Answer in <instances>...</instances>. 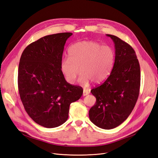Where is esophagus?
Masks as SVG:
<instances>
[{"instance_id": "1", "label": "esophagus", "mask_w": 158, "mask_h": 158, "mask_svg": "<svg viewBox=\"0 0 158 158\" xmlns=\"http://www.w3.org/2000/svg\"><path fill=\"white\" fill-rule=\"evenodd\" d=\"M89 94V90H88V89H84L83 90V94H82L83 96H85V95H88Z\"/></svg>"}]
</instances>
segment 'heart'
Here are the masks:
<instances>
[{
	"label": "heart",
	"instance_id": "1",
	"mask_svg": "<svg viewBox=\"0 0 158 158\" xmlns=\"http://www.w3.org/2000/svg\"><path fill=\"white\" fill-rule=\"evenodd\" d=\"M69 58L60 61V67L66 82L73 84L80 74V82L88 85L91 80L102 83L107 78L114 62V51L108 45L94 41H82L72 45ZM80 70H79V69Z\"/></svg>",
	"mask_w": 158,
	"mask_h": 158
}]
</instances>
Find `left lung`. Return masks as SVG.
Listing matches in <instances>:
<instances>
[{"label":"left lung","mask_w":158,"mask_h":158,"mask_svg":"<svg viewBox=\"0 0 158 158\" xmlns=\"http://www.w3.org/2000/svg\"><path fill=\"white\" fill-rule=\"evenodd\" d=\"M114 44L115 57L107 80L91 90L96 102L89 111L90 121L97 127L109 130L125 121L138 98L140 69L135 51L115 35L106 34Z\"/></svg>","instance_id":"1"}]
</instances>
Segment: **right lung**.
I'll return each mask as SVG.
<instances>
[{
    "label": "right lung",
    "mask_w": 158,
    "mask_h": 158,
    "mask_svg": "<svg viewBox=\"0 0 158 158\" xmlns=\"http://www.w3.org/2000/svg\"><path fill=\"white\" fill-rule=\"evenodd\" d=\"M72 35L43 37L28 45L20 57L18 84L22 102L33 120L46 128L64 123L70 103L83 94L82 88L66 82L60 67L65 43Z\"/></svg>",
    "instance_id": "add662e5"
}]
</instances>
